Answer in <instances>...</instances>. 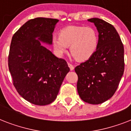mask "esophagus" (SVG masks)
<instances>
[{
	"label": "esophagus",
	"mask_w": 131,
	"mask_h": 131,
	"mask_svg": "<svg viewBox=\"0 0 131 131\" xmlns=\"http://www.w3.org/2000/svg\"><path fill=\"white\" fill-rule=\"evenodd\" d=\"M68 66L69 67L70 70H71V71H73V70L74 69L73 65V64H71V63H68Z\"/></svg>",
	"instance_id": "34e87169"
}]
</instances>
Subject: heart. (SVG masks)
Returning a JSON list of instances; mask_svg holds the SVG:
<instances>
[{"label": "heart", "mask_w": 131, "mask_h": 131, "mask_svg": "<svg viewBox=\"0 0 131 131\" xmlns=\"http://www.w3.org/2000/svg\"><path fill=\"white\" fill-rule=\"evenodd\" d=\"M53 48L59 55L70 51L75 59L85 61L95 53L99 46L97 32L92 27L69 26L60 30L59 36L52 38Z\"/></svg>", "instance_id": "1"}]
</instances>
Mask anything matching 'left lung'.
Wrapping results in <instances>:
<instances>
[{"instance_id": "8db88e82", "label": "left lung", "mask_w": 131, "mask_h": 131, "mask_svg": "<svg viewBox=\"0 0 131 131\" xmlns=\"http://www.w3.org/2000/svg\"><path fill=\"white\" fill-rule=\"evenodd\" d=\"M99 32V46L90 59L75 68L77 89L84 102L97 105L116 92L124 70V46L116 28L99 18H91Z\"/></svg>"}]
</instances>
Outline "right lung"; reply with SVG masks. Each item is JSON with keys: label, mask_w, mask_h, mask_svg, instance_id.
Listing matches in <instances>:
<instances>
[{"label": "right lung", "mask_w": 131, "mask_h": 131, "mask_svg": "<svg viewBox=\"0 0 131 131\" xmlns=\"http://www.w3.org/2000/svg\"><path fill=\"white\" fill-rule=\"evenodd\" d=\"M58 21L45 17L30 19L11 39L8 65L13 86L21 97L34 105L51 103L70 71L65 60L41 45V42L52 43Z\"/></svg>", "instance_id": "1"}]
</instances>
